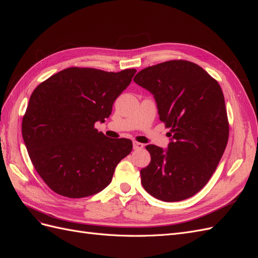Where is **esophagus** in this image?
<instances>
[{
	"label": "esophagus",
	"mask_w": 258,
	"mask_h": 258,
	"mask_svg": "<svg viewBox=\"0 0 258 258\" xmlns=\"http://www.w3.org/2000/svg\"><path fill=\"white\" fill-rule=\"evenodd\" d=\"M133 148H134V150H141L144 148V144L138 143V142H133Z\"/></svg>",
	"instance_id": "34e87169"
}]
</instances>
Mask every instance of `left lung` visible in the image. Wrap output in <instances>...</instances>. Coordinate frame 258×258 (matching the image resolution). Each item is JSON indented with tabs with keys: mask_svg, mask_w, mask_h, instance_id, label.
<instances>
[{
	"mask_svg": "<svg viewBox=\"0 0 258 258\" xmlns=\"http://www.w3.org/2000/svg\"><path fill=\"white\" fill-rule=\"evenodd\" d=\"M134 82L153 95L160 120L172 137L167 150L146 146L151 161L141 171L144 189L165 202L195 196L215 172L229 137L220 85L200 66L187 60L147 67Z\"/></svg>",
	"mask_w": 258,
	"mask_h": 258,
	"instance_id": "obj_1",
	"label": "left lung"
}]
</instances>
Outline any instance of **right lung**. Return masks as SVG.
Returning <instances> with one entry per match:
<instances>
[{
    "label": "right lung",
    "mask_w": 258,
    "mask_h": 258,
    "mask_svg": "<svg viewBox=\"0 0 258 258\" xmlns=\"http://www.w3.org/2000/svg\"><path fill=\"white\" fill-rule=\"evenodd\" d=\"M136 69L107 72L71 67L36 86L21 132L35 171L54 192L84 198L111 182L116 165L133 149L126 138H109L95 128Z\"/></svg>",
    "instance_id": "obj_1"
}]
</instances>
